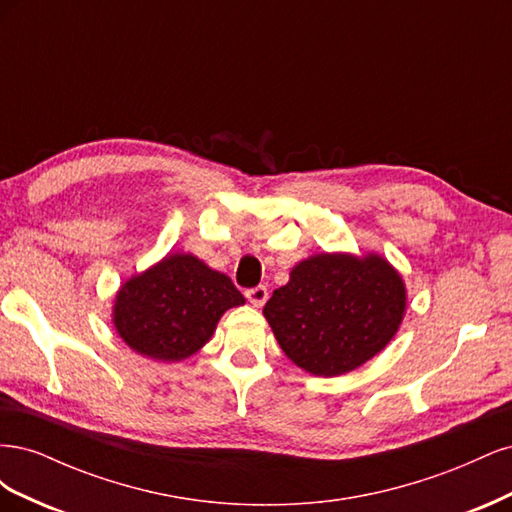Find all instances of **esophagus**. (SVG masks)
I'll list each match as a JSON object with an SVG mask.
<instances>
[{"label":"esophagus","instance_id":"1","mask_svg":"<svg viewBox=\"0 0 512 512\" xmlns=\"http://www.w3.org/2000/svg\"><path fill=\"white\" fill-rule=\"evenodd\" d=\"M245 297L254 307H262V305L267 303V299H269V292H267L265 286H256V288L245 290Z\"/></svg>","mask_w":512,"mask_h":512}]
</instances>
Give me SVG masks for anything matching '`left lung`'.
Listing matches in <instances>:
<instances>
[{
	"mask_svg": "<svg viewBox=\"0 0 512 512\" xmlns=\"http://www.w3.org/2000/svg\"><path fill=\"white\" fill-rule=\"evenodd\" d=\"M406 307L404 277L382 254L320 252L290 269L262 314L294 365L333 378L389 346Z\"/></svg>",
	"mask_w": 512,
	"mask_h": 512,
	"instance_id": "left-lung-1",
	"label": "left lung"
}]
</instances>
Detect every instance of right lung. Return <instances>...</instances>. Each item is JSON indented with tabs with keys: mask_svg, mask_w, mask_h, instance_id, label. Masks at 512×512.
I'll use <instances>...</instances> for the list:
<instances>
[{
	"mask_svg": "<svg viewBox=\"0 0 512 512\" xmlns=\"http://www.w3.org/2000/svg\"><path fill=\"white\" fill-rule=\"evenodd\" d=\"M245 303L226 273L190 252H170L115 294L113 327L153 361L177 363L203 348L230 307Z\"/></svg>",
	"mask_w": 512,
	"mask_h": 512,
	"instance_id": "1",
	"label": "right lung"
}]
</instances>
